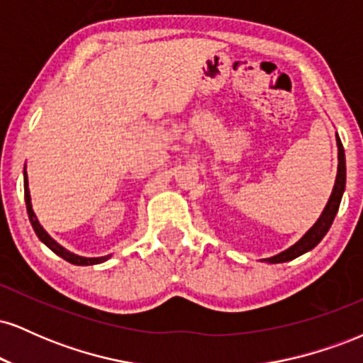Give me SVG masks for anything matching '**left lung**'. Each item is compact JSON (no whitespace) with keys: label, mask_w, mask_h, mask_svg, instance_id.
<instances>
[{"label":"left lung","mask_w":363,"mask_h":363,"mask_svg":"<svg viewBox=\"0 0 363 363\" xmlns=\"http://www.w3.org/2000/svg\"><path fill=\"white\" fill-rule=\"evenodd\" d=\"M336 147H338V172H336L335 186H333L331 196H329L323 213L319 215V218L315 220V223L312 225L309 230H307L306 234L297 240V242L290 245L289 249H285V251H281L280 254H274L272 257L261 259L262 262L277 264V262H286V261L295 259V257L312 251V249L323 240V237L328 234L333 220H335L336 213H338L341 198H343V193H345V184H347V162H345V150H343V145H341L338 133H336Z\"/></svg>","instance_id":"8db88e82"}]
</instances>
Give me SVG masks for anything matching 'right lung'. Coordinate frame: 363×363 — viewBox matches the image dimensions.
<instances>
[{"instance_id": "1", "label": "right lung", "mask_w": 363, "mask_h": 363, "mask_svg": "<svg viewBox=\"0 0 363 363\" xmlns=\"http://www.w3.org/2000/svg\"><path fill=\"white\" fill-rule=\"evenodd\" d=\"M23 191H25V205H27L28 218H30V223H32V227H34V232L37 234V237H39L40 242L48 245V247L51 249L54 254H57V256L62 257L65 261L72 262V264H77V266L101 264V262L107 261L112 256V254H107V256H101V257L78 256V254L69 252L68 249H65L61 244H57L56 240H54L52 237L44 230V227L39 223V218H37L35 213H34V208H32V201H30V189H28V177H27V172H25V170H23Z\"/></svg>"}]
</instances>
